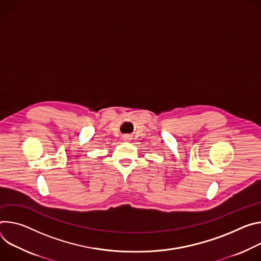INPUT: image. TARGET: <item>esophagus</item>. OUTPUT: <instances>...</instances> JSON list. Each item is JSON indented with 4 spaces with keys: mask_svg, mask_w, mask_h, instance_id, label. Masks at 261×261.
Wrapping results in <instances>:
<instances>
[{
    "mask_svg": "<svg viewBox=\"0 0 261 261\" xmlns=\"http://www.w3.org/2000/svg\"><path fill=\"white\" fill-rule=\"evenodd\" d=\"M124 139L127 141L128 139H130V136H129V135H125V136H124Z\"/></svg>",
    "mask_w": 261,
    "mask_h": 261,
    "instance_id": "esophagus-1",
    "label": "esophagus"
}]
</instances>
